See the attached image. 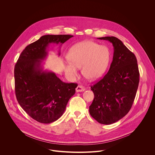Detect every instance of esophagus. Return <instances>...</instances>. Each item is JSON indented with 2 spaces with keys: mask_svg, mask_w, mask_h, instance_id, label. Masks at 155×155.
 Instances as JSON below:
<instances>
[{
  "mask_svg": "<svg viewBox=\"0 0 155 155\" xmlns=\"http://www.w3.org/2000/svg\"><path fill=\"white\" fill-rule=\"evenodd\" d=\"M85 91V88L80 85H78L77 87H76V92H83Z\"/></svg>",
  "mask_w": 155,
  "mask_h": 155,
  "instance_id": "1",
  "label": "esophagus"
}]
</instances>
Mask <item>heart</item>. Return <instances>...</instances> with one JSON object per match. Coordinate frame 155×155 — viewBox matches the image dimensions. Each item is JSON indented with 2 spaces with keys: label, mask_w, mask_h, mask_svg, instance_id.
<instances>
[{
  "label": "heart",
  "mask_w": 155,
  "mask_h": 155,
  "mask_svg": "<svg viewBox=\"0 0 155 155\" xmlns=\"http://www.w3.org/2000/svg\"><path fill=\"white\" fill-rule=\"evenodd\" d=\"M67 59L69 63L64 64V71L69 78H75L78 74L77 69L81 68L83 75L93 81L105 72L110 60V52L104 45L84 41L71 47Z\"/></svg>",
  "instance_id": "heart-1"
}]
</instances>
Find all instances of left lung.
<instances>
[{"mask_svg":"<svg viewBox=\"0 0 155 155\" xmlns=\"http://www.w3.org/2000/svg\"><path fill=\"white\" fill-rule=\"evenodd\" d=\"M97 39L112 43L114 54L108 73L91 87L94 98L89 113L98 123L110 125L130 110L139 85V72L135 55L120 39L114 36Z\"/></svg>","mask_w":155,"mask_h":155,"instance_id":"left-lung-1","label":"left lung"}]
</instances>
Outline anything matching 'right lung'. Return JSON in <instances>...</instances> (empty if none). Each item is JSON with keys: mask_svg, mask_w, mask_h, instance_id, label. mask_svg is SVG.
Here are the masks:
<instances>
[{"mask_svg": "<svg viewBox=\"0 0 155 155\" xmlns=\"http://www.w3.org/2000/svg\"><path fill=\"white\" fill-rule=\"evenodd\" d=\"M74 36L47 35L27 45L15 67V93L22 109L33 119L50 124L64 114L77 84L66 83L51 71L44 70L43 61L50 44H60ZM60 55V50L58 52Z\"/></svg>", "mask_w": 155, "mask_h": 155, "instance_id": "right-lung-1", "label": "right lung"}]
</instances>
